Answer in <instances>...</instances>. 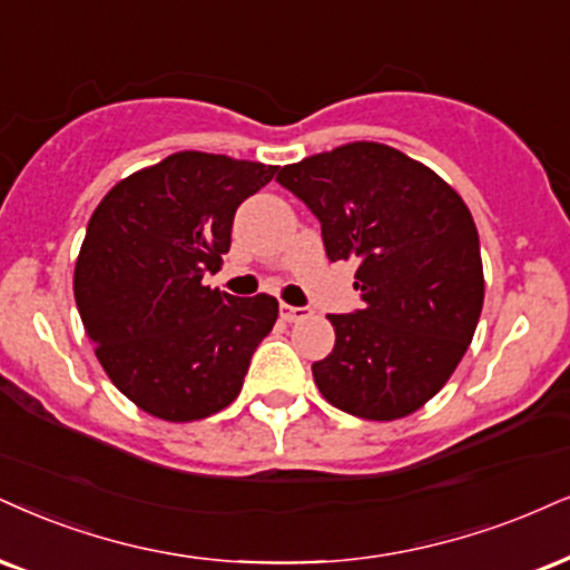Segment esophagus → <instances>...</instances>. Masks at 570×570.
Instances as JSON below:
<instances>
[{
    "mask_svg": "<svg viewBox=\"0 0 570 570\" xmlns=\"http://www.w3.org/2000/svg\"><path fill=\"white\" fill-rule=\"evenodd\" d=\"M308 308L306 306H291V304H279V317H283L285 322H301L308 317Z\"/></svg>",
    "mask_w": 570,
    "mask_h": 570,
    "instance_id": "obj_1",
    "label": "esophagus"
}]
</instances>
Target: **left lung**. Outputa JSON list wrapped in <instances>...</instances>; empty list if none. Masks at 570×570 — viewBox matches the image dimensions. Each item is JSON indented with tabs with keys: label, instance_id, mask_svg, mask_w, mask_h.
<instances>
[{
	"label": "left lung",
	"instance_id": "8db88e82",
	"mask_svg": "<svg viewBox=\"0 0 570 570\" xmlns=\"http://www.w3.org/2000/svg\"><path fill=\"white\" fill-rule=\"evenodd\" d=\"M277 181L322 224L330 262H356V314H330L335 346L314 362L322 396L354 417L417 412L444 389L483 308L479 229L433 168L381 142L283 166Z\"/></svg>",
	"mask_w": 570,
	"mask_h": 570
}]
</instances>
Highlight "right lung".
<instances>
[{
  "instance_id": "add662e5",
  "label": "right lung",
  "mask_w": 570,
  "mask_h": 570,
  "mask_svg": "<svg viewBox=\"0 0 570 570\" xmlns=\"http://www.w3.org/2000/svg\"><path fill=\"white\" fill-rule=\"evenodd\" d=\"M277 166L174 153L118 181L91 214L73 296L118 391L168 423H193L237 399L250 356L277 322V298L203 285L222 269L232 219Z\"/></svg>"
}]
</instances>
